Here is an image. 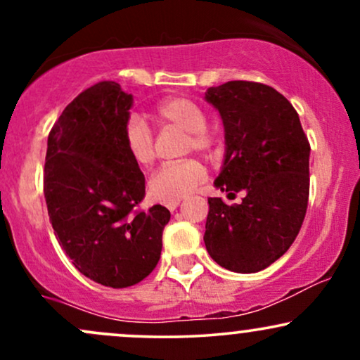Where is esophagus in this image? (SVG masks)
Returning a JSON list of instances; mask_svg holds the SVG:
<instances>
[{"instance_id": "1", "label": "esophagus", "mask_w": 360, "mask_h": 360, "mask_svg": "<svg viewBox=\"0 0 360 360\" xmlns=\"http://www.w3.org/2000/svg\"><path fill=\"white\" fill-rule=\"evenodd\" d=\"M181 201H169V203H166V208L169 210V212H174V210H177V206H179Z\"/></svg>"}]
</instances>
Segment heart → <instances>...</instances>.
Returning <instances> with one entry per match:
<instances>
[{"instance_id":"1","label":"heart","mask_w":360,"mask_h":360,"mask_svg":"<svg viewBox=\"0 0 360 360\" xmlns=\"http://www.w3.org/2000/svg\"><path fill=\"white\" fill-rule=\"evenodd\" d=\"M157 120L164 125H172L188 131L186 148L188 150L206 152L213 147V135L206 130L205 111L196 103L186 98H171L157 106ZM123 142L128 155L140 167H147L154 162L155 148L150 128L142 118L134 115L128 118L123 130ZM206 179V169L200 160L184 159L179 162L164 164L148 179V193L157 201H179L191 194Z\"/></svg>"}]
</instances>
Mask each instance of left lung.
Returning <instances> with one entry per match:
<instances>
[{
    "label": "left lung",
    "instance_id": "left-lung-1",
    "mask_svg": "<svg viewBox=\"0 0 360 360\" xmlns=\"http://www.w3.org/2000/svg\"><path fill=\"white\" fill-rule=\"evenodd\" d=\"M205 100L220 113L225 157L214 188L243 193L229 206L208 198L205 245L225 269L269 267L295 242L308 206L309 143L292 105L260 82L229 81Z\"/></svg>",
    "mask_w": 360,
    "mask_h": 360
}]
</instances>
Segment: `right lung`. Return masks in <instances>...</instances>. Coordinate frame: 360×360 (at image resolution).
I'll return each mask as SVG.
<instances>
[{"label":"right lung","mask_w":360,"mask_h":360,"mask_svg":"<svg viewBox=\"0 0 360 360\" xmlns=\"http://www.w3.org/2000/svg\"><path fill=\"white\" fill-rule=\"evenodd\" d=\"M134 96L115 81L82 91L47 140L44 194L53 233L74 267L110 288L134 286L160 259L166 206L134 208L146 177L128 155L123 130Z\"/></svg>","instance_id":"add662e5"}]
</instances>
